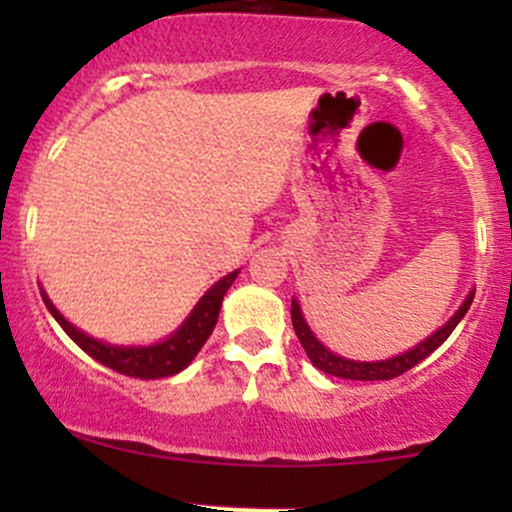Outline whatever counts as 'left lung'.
I'll use <instances>...</instances> for the list:
<instances>
[{
  "mask_svg": "<svg viewBox=\"0 0 512 512\" xmlns=\"http://www.w3.org/2000/svg\"><path fill=\"white\" fill-rule=\"evenodd\" d=\"M472 301H474V291L464 298L460 310H457V313L452 315L438 332H433L431 337L424 339V342L416 344L414 349L404 351V354L387 358V361H373V363L351 361V358L337 356V354H332L327 346H322V342H317V337L310 332L308 322H305V317L301 313V305H298L296 298L291 301V322H293V330H296V334H298V339H301L305 354H308L310 361H313V366L320 368L322 373L337 375V378H346V380H392V378H397V375L407 373L409 368H414L416 363L424 361L426 356H431L433 351H436L438 346L450 337L452 330L457 327V322L467 315Z\"/></svg>",
  "mask_w": 512,
  "mask_h": 512,
  "instance_id": "obj_1",
  "label": "left lung"
}]
</instances>
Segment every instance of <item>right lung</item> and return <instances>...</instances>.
<instances>
[{
  "mask_svg": "<svg viewBox=\"0 0 512 512\" xmlns=\"http://www.w3.org/2000/svg\"><path fill=\"white\" fill-rule=\"evenodd\" d=\"M236 276L238 269L216 281V284L199 298L195 310H192L190 317L182 322L178 330L170 334L168 339H163V342L151 346H113L101 342V339L88 337L86 332L76 330L72 322L64 320L60 310L52 305L48 293L40 291V296H43L52 317L60 322L62 330L67 332L88 356L96 358L103 366L117 370V373L129 375V378L156 380L168 378V375L180 373L182 368L190 366L192 358L199 354V349L207 342L209 334L214 332L216 320H219L221 301L223 296H226V291L231 289L233 281H236Z\"/></svg>",
  "mask_w": 512,
  "mask_h": 512,
  "instance_id": "1",
  "label": "right lung"
}]
</instances>
